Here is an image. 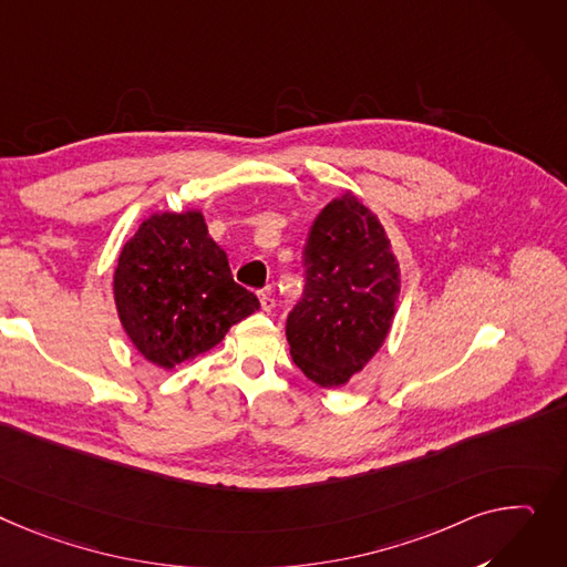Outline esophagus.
Masks as SVG:
<instances>
[{"label": "esophagus", "mask_w": 567, "mask_h": 567, "mask_svg": "<svg viewBox=\"0 0 567 567\" xmlns=\"http://www.w3.org/2000/svg\"><path fill=\"white\" fill-rule=\"evenodd\" d=\"M259 306H261L264 312H271V310L276 308V298H274V293H271L269 287L259 291Z\"/></svg>", "instance_id": "esophagus-1"}]
</instances>
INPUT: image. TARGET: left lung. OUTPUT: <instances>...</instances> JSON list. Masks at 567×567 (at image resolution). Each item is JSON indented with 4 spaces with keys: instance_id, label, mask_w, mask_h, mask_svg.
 Wrapping results in <instances>:
<instances>
[{
    "instance_id": "1",
    "label": "left lung",
    "mask_w": 567,
    "mask_h": 567,
    "mask_svg": "<svg viewBox=\"0 0 567 567\" xmlns=\"http://www.w3.org/2000/svg\"><path fill=\"white\" fill-rule=\"evenodd\" d=\"M303 267V296L285 328L291 360L321 388L344 385L390 332L399 261L381 220L347 194L315 218Z\"/></svg>"
}]
</instances>
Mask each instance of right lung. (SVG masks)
I'll return each instance as SVG.
<instances>
[{
	"mask_svg": "<svg viewBox=\"0 0 567 567\" xmlns=\"http://www.w3.org/2000/svg\"><path fill=\"white\" fill-rule=\"evenodd\" d=\"M113 296L138 353L164 369L209 351L259 308L257 296L235 282L200 212L143 220L121 250Z\"/></svg>",
	"mask_w": 567,
	"mask_h": 567,
	"instance_id": "add662e5",
	"label": "right lung"
}]
</instances>
